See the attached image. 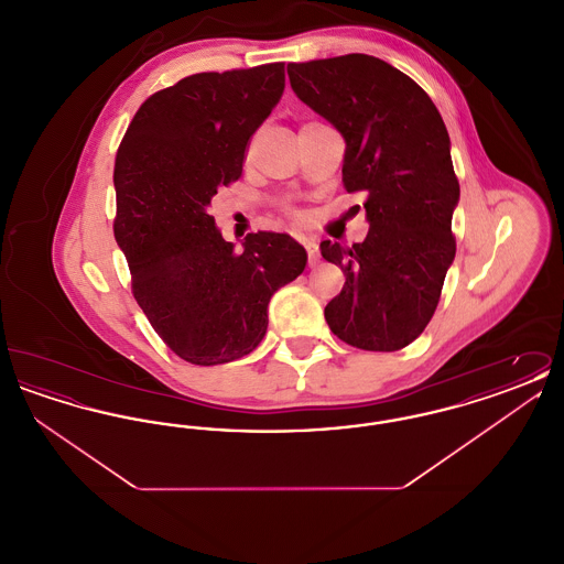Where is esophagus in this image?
<instances>
[{"instance_id": "obj_1", "label": "esophagus", "mask_w": 564, "mask_h": 564, "mask_svg": "<svg viewBox=\"0 0 564 564\" xmlns=\"http://www.w3.org/2000/svg\"><path fill=\"white\" fill-rule=\"evenodd\" d=\"M304 249H306V256H308V264L311 267H315V264H319V245L317 241H311V239H304Z\"/></svg>"}]
</instances>
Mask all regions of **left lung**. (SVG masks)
I'll list each match as a JSON object with an SVG mask.
<instances>
[{
  "label": "left lung",
  "mask_w": 564,
  "mask_h": 564,
  "mask_svg": "<svg viewBox=\"0 0 564 564\" xmlns=\"http://www.w3.org/2000/svg\"><path fill=\"white\" fill-rule=\"evenodd\" d=\"M288 74L297 99L345 137L343 184L366 196L370 221L364 242H322L347 276L325 322L350 347L403 349L431 322L455 260L460 189L446 124L416 82L370 54L290 63Z\"/></svg>",
  "instance_id": "8db88e82"
}]
</instances>
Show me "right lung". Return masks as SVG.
<instances>
[{
  "instance_id": "add662e5",
  "label": "right lung",
  "mask_w": 564,
  "mask_h": 564,
  "mask_svg": "<svg viewBox=\"0 0 564 564\" xmlns=\"http://www.w3.org/2000/svg\"><path fill=\"white\" fill-rule=\"evenodd\" d=\"M285 88V63L205 72L162 88L137 109L116 154L113 237L133 295L164 345L194 366L256 349L272 294L306 267L290 235L224 241L209 214L241 177L251 134Z\"/></svg>"
}]
</instances>
